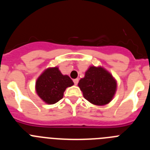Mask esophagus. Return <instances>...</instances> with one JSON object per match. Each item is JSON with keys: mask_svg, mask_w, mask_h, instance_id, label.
<instances>
[{"mask_svg": "<svg viewBox=\"0 0 150 150\" xmlns=\"http://www.w3.org/2000/svg\"><path fill=\"white\" fill-rule=\"evenodd\" d=\"M74 83L75 85H77L78 83H79V79H74Z\"/></svg>", "mask_w": 150, "mask_h": 150, "instance_id": "esophagus-1", "label": "esophagus"}]
</instances>
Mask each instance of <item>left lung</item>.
Returning a JSON list of instances; mask_svg holds the SVG:
<instances>
[{"label": "left lung", "mask_w": 150, "mask_h": 150, "mask_svg": "<svg viewBox=\"0 0 150 150\" xmlns=\"http://www.w3.org/2000/svg\"><path fill=\"white\" fill-rule=\"evenodd\" d=\"M78 86L85 98L98 106L108 104L116 90V82L112 75L105 69L94 66L88 69Z\"/></svg>", "instance_id": "obj_1"}]
</instances>
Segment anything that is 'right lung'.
I'll return each instance as SVG.
<instances>
[{"mask_svg":"<svg viewBox=\"0 0 150 150\" xmlns=\"http://www.w3.org/2000/svg\"><path fill=\"white\" fill-rule=\"evenodd\" d=\"M74 85L72 79L63 75L58 67L46 69L36 82V91L46 104H53L63 98L64 91Z\"/></svg>","mask_w":150,"mask_h":150,"instance_id":"1","label":"right lung"}]
</instances>
